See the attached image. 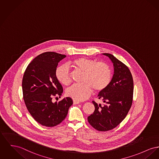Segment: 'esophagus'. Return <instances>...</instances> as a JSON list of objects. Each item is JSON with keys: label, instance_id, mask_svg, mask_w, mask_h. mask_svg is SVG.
<instances>
[{"label": "esophagus", "instance_id": "obj_1", "mask_svg": "<svg viewBox=\"0 0 159 159\" xmlns=\"http://www.w3.org/2000/svg\"><path fill=\"white\" fill-rule=\"evenodd\" d=\"M80 102H79V101H77V100H73V104H80Z\"/></svg>", "mask_w": 159, "mask_h": 159}]
</instances>
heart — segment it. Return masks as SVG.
Returning <instances> with one entry per match:
<instances>
[{
    "label": "heart",
    "instance_id": "obj_1",
    "mask_svg": "<svg viewBox=\"0 0 159 159\" xmlns=\"http://www.w3.org/2000/svg\"><path fill=\"white\" fill-rule=\"evenodd\" d=\"M75 68L83 71L80 81L82 83L73 84L66 89L67 96L77 101H84L92 92H101L110 84L112 80V71L108 64L103 62H96L86 57H79L71 62ZM56 76L58 81L64 85L71 82L68 68L60 66L57 68Z\"/></svg>",
    "mask_w": 159,
    "mask_h": 159
}]
</instances>
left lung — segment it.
<instances>
[{
    "label": "left lung",
    "mask_w": 159,
    "mask_h": 159,
    "mask_svg": "<svg viewBox=\"0 0 159 159\" xmlns=\"http://www.w3.org/2000/svg\"><path fill=\"white\" fill-rule=\"evenodd\" d=\"M103 55L113 64L114 74L110 84L98 95L104 105L93 101L95 111L88 121L97 130L106 131L117 127L126 117L132 105L134 86L129 68L111 54Z\"/></svg>",
    "instance_id": "1"
}]
</instances>
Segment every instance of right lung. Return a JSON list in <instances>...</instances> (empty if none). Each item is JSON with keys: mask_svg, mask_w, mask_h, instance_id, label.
Instances as JSON below:
<instances>
[{"mask_svg": "<svg viewBox=\"0 0 159 159\" xmlns=\"http://www.w3.org/2000/svg\"><path fill=\"white\" fill-rule=\"evenodd\" d=\"M66 55L53 52L40 54L27 66L22 80L23 95L29 112L39 124L54 127L63 121L73 104L70 97L53 102L61 97L62 85L57 79L56 67Z\"/></svg>", "mask_w": 159, "mask_h": 159, "instance_id": "add662e5", "label": "right lung"}]
</instances>
